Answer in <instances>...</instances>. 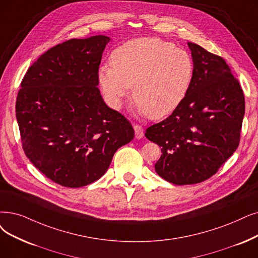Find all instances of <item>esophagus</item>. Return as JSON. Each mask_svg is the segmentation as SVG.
<instances>
[{
  "instance_id": "34e87169",
  "label": "esophagus",
  "mask_w": 258,
  "mask_h": 258,
  "mask_svg": "<svg viewBox=\"0 0 258 258\" xmlns=\"http://www.w3.org/2000/svg\"><path fill=\"white\" fill-rule=\"evenodd\" d=\"M133 128H135L136 138H137V139H142V138L144 137V130H143L142 126H140V125H135V126H133Z\"/></svg>"
}]
</instances>
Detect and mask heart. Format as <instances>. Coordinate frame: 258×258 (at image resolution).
Masks as SVG:
<instances>
[{
    "mask_svg": "<svg viewBox=\"0 0 258 258\" xmlns=\"http://www.w3.org/2000/svg\"><path fill=\"white\" fill-rule=\"evenodd\" d=\"M111 67L99 69L100 87L110 104L118 108L130 94L140 112L151 118L167 116L186 97L194 63L186 50L159 38H138L112 51Z\"/></svg>",
    "mask_w": 258,
    "mask_h": 258,
    "instance_id": "heart-1",
    "label": "heart"
}]
</instances>
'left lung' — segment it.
Wrapping results in <instances>:
<instances>
[{"mask_svg": "<svg viewBox=\"0 0 258 258\" xmlns=\"http://www.w3.org/2000/svg\"><path fill=\"white\" fill-rule=\"evenodd\" d=\"M187 45L194 62L188 93L171 115L145 133L162 150L154 169L176 185L200 183L218 171L239 145L245 108L242 89L224 59Z\"/></svg>", "mask_w": 258, "mask_h": 258, "instance_id": "obj_1", "label": "left lung"}]
</instances>
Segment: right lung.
<instances>
[{
    "mask_svg": "<svg viewBox=\"0 0 258 258\" xmlns=\"http://www.w3.org/2000/svg\"><path fill=\"white\" fill-rule=\"evenodd\" d=\"M109 41L98 35L51 47L21 82L16 115L23 150L36 168L61 186L95 182L116 150L135 138L130 121L105 104L97 88Z\"/></svg>",
    "mask_w": 258,
    "mask_h": 258,
    "instance_id": "right-lung-1",
    "label": "right lung"
}]
</instances>
